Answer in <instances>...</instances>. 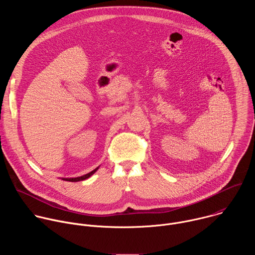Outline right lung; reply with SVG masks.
Segmentation results:
<instances>
[{
	"instance_id": "right-lung-1",
	"label": "right lung",
	"mask_w": 255,
	"mask_h": 255,
	"mask_svg": "<svg viewBox=\"0 0 255 255\" xmlns=\"http://www.w3.org/2000/svg\"><path fill=\"white\" fill-rule=\"evenodd\" d=\"M98 169H99V167H97V168L94 169L93 171H91V172H89V173H87V174H85V175H82V176L72 177V178H61V179L67 180V181H81V180H84V179H86V178H89V177H90L92 174H94Z\"/></svg>"
}]
</instances>
